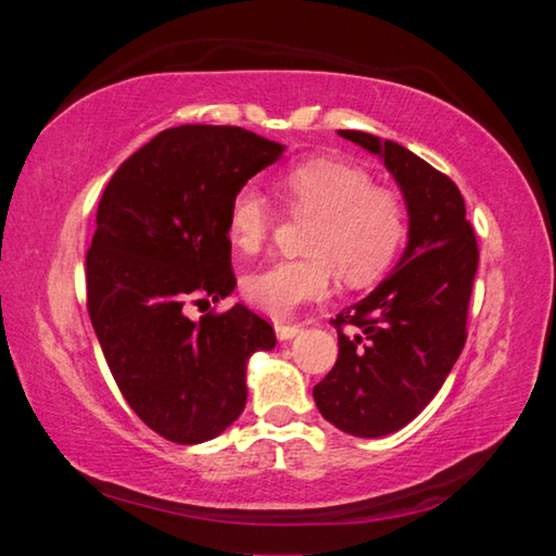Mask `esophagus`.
I'll return each mask as SVG.
<instances>
[{"mask_svg":"<svg viewBox=\"0 0 556 556\" xmlns=\"http://www.w3.org/2000/svg\"><path fill=\"white\" fill-rule=\"evenodd\" d=\"M279 341H291V338L301 333V326H289V324H277L275 326Z\"/></svg>","mask_w":556,"mask_h":556,"instance_id":"34e87169","label":"esophagus"}]
</instances>
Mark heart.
Instances as JSON below:
<instances>
[{
    "mask_svg": "<svg viewBox=\"0 0 556 556\" xmlns=\"http://www.w3.org/2000/svg\"><path fill=\"white\" fill-rule=\"evenodd\" d=\"M279 186L291 211L316 218L306 238L308 257L279 260L244 277L242 291L252 306L285 318L331 294L336 271L351 287L372 285L388 271L407 232L397 193L375 186L365 168L326 156L289 166ZM275 220L267 195L244 184L228 205V238L242 252H257Z\"/></svg>",
    "mask_w": 556,
    "mask_h": 556,
    "instance_id": "1",
    "label": "heart"
}]
</instances>
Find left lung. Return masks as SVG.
<instances>
[{
    "label": "left lung",
    "mask_w": 556,
    "mask_h": 556,
    "mask_svg": "<svg viewBox=\"0 0 556 556\" xmlns=\"http://www.w3.org/2000/svg\"><path fill=\"white\" fill-rule=\"evenodd\" d=\"M378 154L407 203V248L388 277L333 318L338 361L314 388L326 421L361 439L407 427L434 400L466 343L478 244L448 176L390 139L338 129ZM353 325L356 333H342Z\"/></svg>",
    "instance_id": "left-lung-1"
}]
</instances>
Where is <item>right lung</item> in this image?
Segmentation results:
<instances>
[{
    "label": "right lung",
    "mask_w": 556,
    "mask_h": 556,
    "mask_svg": "<svg viewBox=\"0 0 556 556\" xmlns=\"http://www.w3.org/2000/svg\"><path fill=\"white\" fill-rule=\"evenodd\" d=\"M285 144L242 127L159 131L102 191L86 257L88 314L137 417L174 444L223 434L248 402V361L275 328L248 306L186 316L232 294L228 205Z\"/></svg>",
    "instance_id": "right-lung-1"
}]
</instances>
